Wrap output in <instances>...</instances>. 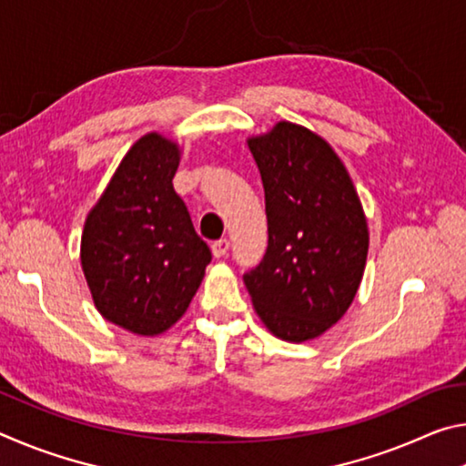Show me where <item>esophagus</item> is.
I'll use <instances>...</instances> for the list:
<instances>
[{"label":"esophagus","mask_w":466,"mask_h":466,"mask_svg":"<svg viewBox=\"0 0 466 466\" xmlns=\"http://www.w3.org/2000/svg\"><path fill=\"white\" fill-rule=\"evenodd\" d=\"M228 250H230V240L228 238H219L211 244V252H214V257H218V258L226 257Z\"/></svg>","instance_id":"esophagus-1"}]
</instances>
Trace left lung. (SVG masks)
I'll return each mask as SVG.
<instances>
[{"label": "left lung", "instance_id": "obj_1", "mask_svg": "<svg viewBox=\"0 0 466 466\" xmlns=\"http://www.w3.org/2000/svg\"><path fill=\"white\" fill-rule=\"evenodd\" d=\"M261 172L267 252L244 275L257 317L289 343L341 320L364 278L368 222L341 157L319 133L279 121L248 137Z\"/></svg>", "mask_w": 466, "mask_h": 466}]
</instances>
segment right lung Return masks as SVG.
Returning <instances> with one entry per match:
<instances>
[{"label": "right lung", "instance_id": "obj_1", "mask_svg": "<svg viewBox=\"0 0 466 466\" xmlns=\"http://www.w3.org/2000/svg\"><path fill=\"white\" fill-rule=\"evenodd\" d=\"M177 141L146 133L86 218L84 278L96 310L141 337L167 333L199 289L211 250L197 236L172 178Z\"/></svg>", "mask_w": 466, "mask_h": 466}]
</instances>
